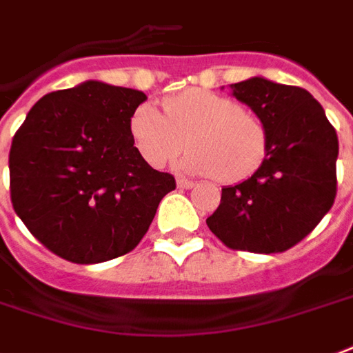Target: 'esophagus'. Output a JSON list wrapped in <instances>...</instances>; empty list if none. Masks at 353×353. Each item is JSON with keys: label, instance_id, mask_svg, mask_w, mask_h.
<instances>
[{"label": "esophagus", "instance_id": "1", "mask_svg": "<svg viewBox=\"0 0 353 353\" xmlns=\"http://www.w3.org/2000/svg\"><path fill=\"white\" fill-rule=\"evenodd\" d=\"M176 186L182 188V190H190V188H194L195 184L188 179H176Z\"/></svg>", "mask_w": 353, "mask_h": 353}]
</instances>
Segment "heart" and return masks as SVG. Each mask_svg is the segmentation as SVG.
I'll use <instances>...</instances> for the list:
<instances>
[{
    "mask_svg": "<svg viewBox=\"0 0 353 353\" xmlns=\"http://www.w3.org/2000/svg\"><path fill=\"white\" fill-rule=\"evenodd\" d=\"M131 143L154 169H163L188 148V173L223 184L248 179L265 158L267 128L258 114L228 95L188 90L161 101V112L139 105L130 120Z\"/></svg>",
    "mask_w": 353,
    "mask_h": 353,
    "instance_id": "heart-1",
    "label": "heart"
}]
</instances>
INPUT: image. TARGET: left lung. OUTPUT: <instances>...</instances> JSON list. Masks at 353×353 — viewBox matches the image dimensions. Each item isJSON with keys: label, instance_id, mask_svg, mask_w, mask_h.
Masks as SVG:
<instances>
[{"label": "left lung", "instance_id": "obj_1", "mask_svg": "<svg viewBox=\"0 0 353 353\" xmlns=\"http://www.w3.org/2000/svg\"><path fill=\"white\" fill-rule=\"evenodd\" d=\"M231 90L265 123L267 152L250 179L222 188L208 230L231 250H290L335 203L336 131L320 103L299 86L254 77Z\"/></svg>", "mask_w": 353, "mask_h": 353}]
</instances>
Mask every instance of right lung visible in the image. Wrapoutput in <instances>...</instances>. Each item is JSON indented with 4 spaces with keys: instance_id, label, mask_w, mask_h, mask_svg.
Masks as SVG:
<instances>
[{
    "instance_id": "1",
    "label": "right lung",
    "mask_w": 353,
    "mask_h": 353,
    "mask_svg": "<svg viewBox=\"0 0 353 353\" xmlns=\"http://www.w3.org/2000/svg\"><path fill=\"white\" fill-rule=\"evenodd\" d=\"M139 90L88 81L35 103L9 152L14 212L45 248L73 263L131 252L174 176L152 169L131 143Z\"/></svg>"
}]
</instances>
